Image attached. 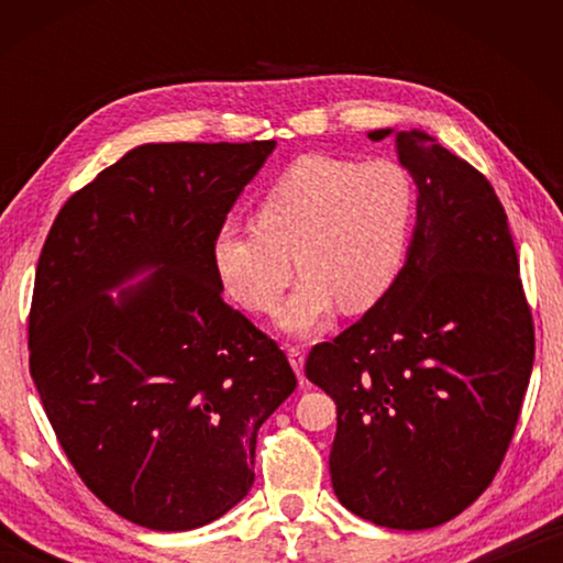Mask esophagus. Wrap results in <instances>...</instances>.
<instances>
[{
  "mask_svg": "<svg viewBox=\"0 0 563 563\" xmlns=\"http://www.w3.org/2000/svg\"><path fill=\"white\" fill-rule=\"evenodd\" d=\"M288 360L295 373H298V377L302 379V365H305V352L300 345H288Z\"/></svg>",
  "mask_w": 563,
  "mask_h": 563,
  "instance_id": "obj_1",
  "label": "esophagus"
}]
</instances>
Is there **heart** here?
I'll list each match as a JSON object with an SVG mask.
<instances>
[{
  "mask_svg": "<svg viewBox=\"0 0 563 563\" xmlns=\"http://www.w3.org/2000/svg\"><path fill=\"white\" fill-rule=\"evenodd\" d=\"M412 218V178L395 161L302 156L265 190L253 225L225 223L213 235V273L228 298L265 316L292 280L295 253L302 278L280 325L308 335L335 300L365 310L383 298L402 268Z\"/></svg>",
  "mask_w": 563,
  "mask_h": 563,
  "instance_id": "heart-1",
  "label": "heart"
}]
</instances>
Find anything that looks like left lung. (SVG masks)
<instances>
[{
    "label": "left lung",
    "mask_w": 563,
    "mask_h": 563,
    "mask_svg": "<svg viewBox=\"0 0 563 563\" xmlns=\"http://www.w3.org/2000/svg\"><path fill=\"white\" fill-rule=\"evenodd\" d=\"M397 151L419 194L407 261L355 325L310 350L305 375L338 405L340 504L415 531L454 519L497 476L531 377L533 320L487 176L424 131L397 133Z\"/></svg>",
    "instance_id": "1"
}]
</instances>
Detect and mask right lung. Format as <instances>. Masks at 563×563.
<instances>
[{
	"label": "right lung",
	"mask_w": 563,
	"mask_h": 563,
	"mask_svg": "<svg viewBox=\"0 0 563 563\" xmlns=\"http://www.w3.org/2000/svg\"><path fill=\"white\" fill-rule=\"evenodd\" d=\"M275 141L146 144L62 206L36 265L30 373L66 460L119 517L188 531L253 487L298 379L223 300L213 235ZM152 278L119 299L136 272Z\"/></svg>",
	"instance_id": "1"
}]
</instances>
